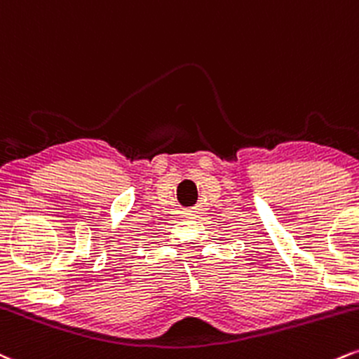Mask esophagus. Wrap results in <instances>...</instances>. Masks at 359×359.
Returning a JSON list of instances; mask_svg holds the SVG:
<instances>
[{
	"label": "esophagus",
	"instance_id": "esophagus-1",
	"mask_svg": "<svg viewBox=\"0 0 359 359\" xmlns=\"http://www.w3.org/2000/svg\"><path fill=\"white\" fill-rule=\"evenodd\" d=\"M187 215H191V213H187Z\"/></svg>",
	"mask_w": 359,
	"mask_h": 359
}]
</instances>
